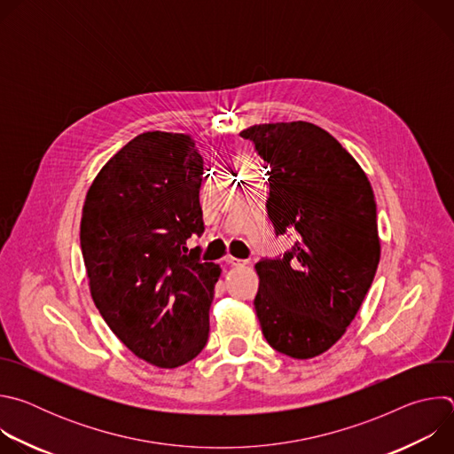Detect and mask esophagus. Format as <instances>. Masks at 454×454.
Segmentation results:
<instances>
[{
  "label": "esophagus",
  "mask_w": 454,
  "mask_h": 454,
  "mask_svg": "<svg viewBox=\"0 0 454 454\" xmlns=\"http://www.w3.org/2000/svg\"><path fill=\"white\" fill-rule=\"evenodd\" d=\"M224 262L230 264V266H235V268L247 264V261H240V258H235V256H231V254H228V256L224 258Z\"/></svg>",
  "instance_id": "1"
}]
</instances>
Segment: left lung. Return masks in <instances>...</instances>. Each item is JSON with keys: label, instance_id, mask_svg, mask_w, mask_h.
Returning a JSON list of instances; mask_svg holds the SVG:
<instances>
[{"label": "left lung", "instance_id": "left-lung-1", "mask_svg": "<svg viewBox=\"0 0 454 454\" xmlns=\"http://www.w3.org/2000/svg\"><path fill=\"white\" fill-rule=\"evenodd\" d=\"M240 137L271 168L268 212L277 233L301 237L284 258L254 266L253 305L275 350L310 359L341 340L373 282V190L354 156L310 121L258 123Z\"/></svg>", "mask_w": 454, "mask_h": 454}]
</instances>
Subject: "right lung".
Returning <instances> with one entry per match:
<instances>
[{
    "instance_id": "obj_1",
    "label": "right lung",
    "mask_w": 454,
    "mask_h": 454,
    "mask_svg": "<svg viewBox=\"0 0 454 454\" xmlns=\"http://www.w3.org/2000/svg\"><path fill=\"white\" fill-rule=\"evenodd\" d=\"M201 177L190 135L147 131L100 168L82 207L91 298L113 334L158 368L192 361L208 340L221 270L186 254L203 231Z\"/></svg>"
}]
</instances>
